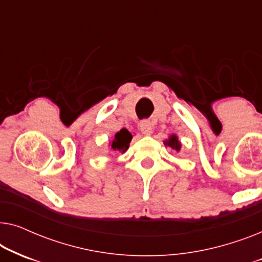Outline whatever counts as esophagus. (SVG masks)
Masks as SVG:
<instances>
[{
  "label": "esophagus",
  "mask_w": 262,
  "mask_h": 262,
  "mask_svg": "<svg viewBox=\"0 0 262 262\" xmlns=\"http://www.w3.org/2000/svg\"><path fill=\"white\" fill-rule=\"evenodd\" d=\"M152 124L150 123L149 120H142L139 123V130L142 131V134L144 135H150L152 132Z\"/></svg>",
  "instance_id": "obj_1"
}]
</instances>
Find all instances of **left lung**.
Returning a JSON list of instances; mask_svg holds the SVG:
<instances>
[{
  "label": "left lung",
  "instance_id": "8db88e82",
  "mask_svg": "<svg viewBox=\"0 0 262 262\" xmlns=\"http://www.w3.org/2000/svg\"><path fill=\"white\" fill-rule=\"evenodd\" d=\"M164 145L170 146L171 149L177 150V151H180V149H181V143H180V141H179L178 136H175V135L169 136V138L164 141Z\"/></svg>",
  "mask_w": 262,
  "mask_h": 262
}]
</instances>
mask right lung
<instances>
[{"label": "right lung", "instance_id": "add662e5", "mask_svg": "<svg viewBox=\"0 0 262 262\" xmlns=\"http://www.w3.org/2000/svg\"><path fill=\"white\" fill-rule=\"evenodd\" d=\"M132 139V135L128 132L126 128H121L119 132H117L116 136H114L113 141L111 142V149L114 150V151L119 152H125L128 148V144H130Z\"/></svg>", "mask_w": 262, "mask_h": 262}]
</instances>
